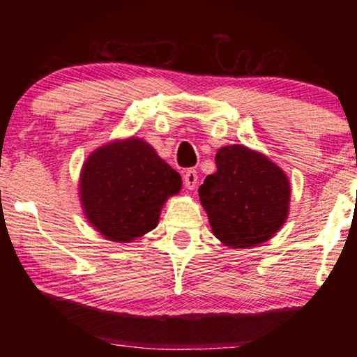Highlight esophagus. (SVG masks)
<instances>
[{"label": "esophagus", "instance_id": "obj_1", "mask_svg": "<svg viewBox=\"0 0 357 357\" xmlns=\"http://www.w3.org/2000/svg\"><path fill=\"white\" fill-rule=\"evenodd\" d=\"M197 183H198V174H197V170H187V172H185V175H183V185H185V188L187 190H195V187H197Z\"/></svg>", "mask_w": 357, "mask_h": 357}]
</instances>
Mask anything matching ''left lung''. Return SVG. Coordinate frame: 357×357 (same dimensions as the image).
Here are the masks:
<instances>
[{
    "label": "left lung",
    "instance_id": "left-lung-1",
    "mask_svg": "<svg viewBox=\"0 0 357 357\" xmlns=\"http://www.w3.org/2000/svg\"><path fill=\"white\" fill-rule=\"evenodd\" d=\"M218 170L198 190L211 231L224 245L250 248L284 226L291 203V183L268 155L243 144L218 149Z\"/></svg>",
    "mask_w": 357,
    "mask_h": 357
}]
</instances>
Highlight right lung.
I'll use <instances>...</instances> for the list:
<instances>
[{"label": "right lung", "instance_id": "1", "mask_svg": "<svg viewBox=\"0 0 357 357\" xmlns=\"http://www.w3.org/2000/svg\"><path fill=\"white\" fill-rule=\"evenodd\" d=\"M180 188L177 170L136 136L92 151L79 174V199L87 222L116 243H130L153 231L165 202Z\"/></svg>", "mask_w": 357, "mask_h": 357}]
</instances>
